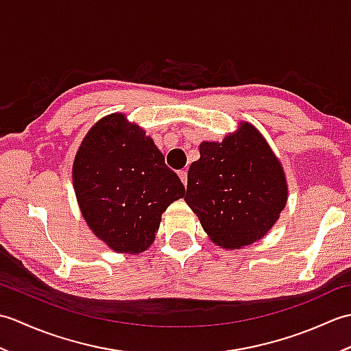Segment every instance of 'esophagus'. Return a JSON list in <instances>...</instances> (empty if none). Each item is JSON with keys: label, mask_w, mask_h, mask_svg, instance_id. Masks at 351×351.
<instances>
[{"label": "esophagus", "mask_w": 351, "mask_h": 351, "mask_svg": "<svg viewBox=\"0 0 351 351\" xmlns=\"http://www.w3.org/2000/svg\"><path fill=\"white\" fill-rule=\"evenodd\" d=\"M187 170H180L178 171V176H180V180L182 181L184 185H187Z\"/></svg>", "instance_id": "esophagus-1"}]
</instances>
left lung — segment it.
Segmentation results:
<instances>
[{"instance_id": "8db88e82", "label": "left lung", "mask_w": 351, "mask_h": 351, "mask_svg": "<svg viewBox=\"0 0 351 351\" xmlns=\"http://www.w3.org/2000/svg\"><path fill=\"white\" fill-rule=\"evenodd\" d=\"M199 152L184 200L210 240L234 250L265 237L287 205L288 184L263 134L243 121L221 141H202Z\"/></svg>"}]
</instances>
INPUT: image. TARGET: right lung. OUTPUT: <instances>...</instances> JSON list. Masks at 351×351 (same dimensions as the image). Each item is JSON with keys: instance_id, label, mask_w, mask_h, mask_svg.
Returning a JSON list of instances; mask_svg holds the SVG:
<instances>
[{"instance_id": "1", "label": "right lung", "mask_w": 351, "mask_h": 351, "mask_svg": "<svg viewBox=\"0 0 351 351\" xmlns=\"http://www.w3.org/2000/svg\"><path fill=\"white\" fill-rule=\"evenodd\" d=\"M72 182L92 232L111 250L131 255L151 247L162 213L185 195L152 137L123 113L88 130L73 160Z\"/></svg>"}]
</instances>
